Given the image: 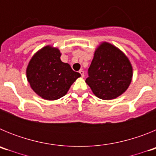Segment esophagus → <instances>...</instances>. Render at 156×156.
<instances>
[{"label": "esophagus", "instance_id": "obj_1", "mask_svg": "<svg viewBox=\"0 0 156 156\" xmlns=\"http://www.w3.org/2000/svg\"><path fill=\"white\" fill-rule=\"evenodd\" d=\"M79 73H80L81 77H84V72L83 71V70H80Z\"/></svg>", "mask_w": 156, "mask_h": 156}]
</instances>
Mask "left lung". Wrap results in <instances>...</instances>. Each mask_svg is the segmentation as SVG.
Instances as JSON below:
<instances>
[{
	"instance_id": "left-lung-1",
	"label": "left lung",
	"mask_w": 156,
	"mask_h": 156,
	"mask_svg": "<svg viewBox=\"0 0 156 156\" xmlns=\"http://www.w3.org/2000/svg\"><path fill=\"white\" fill-rule=\"evenodd\" d=\"M85 80L95 96L103 100L116 98L129 87L133 68L127 56L119 48L102 42L96 48Z\"/></svg>"
}]
</instances>
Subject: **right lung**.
<instances>
[{
    "label": "right lung",
    "instance_id": "1",
    "mask_svg": "<svg viewBox=\"0 0 156 156\" xmlns=\"http://www.w3.org/2000/svg\"><path fill=\"white\" fill-rule=\"evenodd\" d=\"M58 48L47 45L36 52L27 68V80L34 92L45 100L61 98L80 76L60 59Z\"/></svg>",
    "mask_w": 156,
    "mask_h": 156
}]
</instances>
